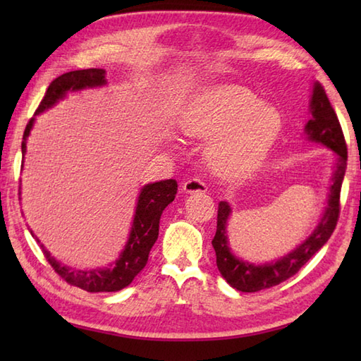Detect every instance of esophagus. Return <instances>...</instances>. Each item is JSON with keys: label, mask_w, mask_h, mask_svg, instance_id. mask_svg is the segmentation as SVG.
<instances>
[{"label": "esophagus", "mask_w": 361, "mask_h": 361, "mask_svg": "<svg viewBox=\"0 0 361 361\" xmlns=\"http://www.w3.org/2000/svg\"><path fill=\"white\" fill-rule=\"evenodd\" d=\"M183 190H185L186 194H204L208 192V188H206L204 183L198 178H189L185 183H183Z\"/></svg>", "instance_id": "obj_1"}]
</instances>
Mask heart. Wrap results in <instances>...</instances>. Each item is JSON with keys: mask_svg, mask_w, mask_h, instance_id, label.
<instances>
[{"mask_svg": "<svg viewBox=\"0 0 361 361\" xmlns=\"http://www.w3.org/2000/svg\"><path fill=\"white\" fill-rule=\"evenodd\" d=\"M180 127L189 136L209 140L204 157L214 172L239 176L257 166L271 149L282 128V116L248 88L217 85L190 99Z\"/></svg>", "mask_w": 361, "mask_h": 361, "instance_id": "heart-1", "label": "heart"}]
</instances>
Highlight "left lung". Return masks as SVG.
Here are the masks:
<instances>
[{"label":"left lung","instance_id":"8db88e82","mask_svg":"<svg viewBox=\"0 0 361 361\" xmlns=\"http://www.w3.org/2000/svg\"><path fill=\"white\" fill-rule=\"evenodd\" d=\"M309 111L310 119L304 128L305 137L312 142H319L324 147L331 149L336 155V161L324 212L307 239L299 243L295 250L287 252L286 256L271 260V262H248V260L237 257L229 245L226 228L233 212L231 204L228 202L219 203L217 231L212 239V247L217 256V268L229 286L239 291H245V293H255L259 290L274 287L296 274L299 268L324 247L338 221L340 192L348 164V147L338 118L329 102L324 88L318 82L313 83L312 87Z\"/></svg>","mask_w":361,"mask_h":361}]
</instances>
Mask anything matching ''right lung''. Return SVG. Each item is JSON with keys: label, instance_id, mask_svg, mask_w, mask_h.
I'll return each mask as SVG.
<instances>
[{"label": "right lung", "instance_id": "right-lung-1", "mask_svg": "<svg viewBox=\"0 0 361 361\" xmlns=\"http://www.w3.org/2000/svg\"><path fill=\"white\" fill-rule=\"evenodd\" d=\"M104 85H106L105 70H99V68L70 71L59 75V78L56 80H52L51 85L48 87L43 101L38 105V109L35 111V116L52 109L59 101L65 99L68 93H75V91L97 88ZM35 116L29 121V124L25 130V135H23V158H25L27 137L30 135V130L34 127ZM176 188H178V185H176L175 180H163L157 183H149V185H145L141 189L140 195H137L136 209L132 221V229H130L128 234V240L124 250L121 251L119 257L109 267L93 268V270H78V268L68 267L62 262H59L56 257H52L51 252L43 247L32 231H30V234H32V237H35V240L40 243V247L51 267L62 276L68 283H71V286H75L82 290H87L90 293H99V291H118L127 287L128 283H132L135 276L142 270L145 264H147L149 252L153 247V243L158 239L161 214H163L167 204H171L173 202Z\"/></svg>", "mask_w": 361, "mask_h": 361}]
</instances>
